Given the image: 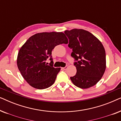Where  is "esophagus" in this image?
Returning <instances> with one entry per match:
<instances>
[{"instance_id": "esophagus-1", "label": "esophagus", "mask_w": 121, "mask_h": 121, "mask_svg": "<svg viewBox=\"0 0 121 121\" xmlns=\"http://www.w3.org/2000/svg\"><path fill=\"white\" fill-rule=\"evenodd\" d=\"M68 65H67V66H65V67H63V70H67V69L68 68Z\"/></svg>"}]
</instances>
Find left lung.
<instances>
[{
    "label": "left lung",
    "mask_w": 121,
    "mask_h": 121,
    "mask_svg": "<svg viewBox=\"0 0 121 121\" xmlns=\"http://www.w3.org/2000/svg\"><path fill=\"white\" fill-rule=\"evenodd\" d=\"M71 56L76 62L77 73L70 79L77 87L87 89L96 85L106 69V53L102 43L89 31L74 29L65 30Z\"/></svg>",
    "instance_id": "obj_1"
}]
</instances>
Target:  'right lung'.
<instances>
[{
	"mask_svg": "<svg viewBox=\"0 0 121 121\" xmlns=\"http://www.w3.org/2000/svg\"><path fill=\"white\" fill-rule=\"evenodd\" d=\"M68 43L63 32H42L26 41L18 53L17 65L25 80L37 89L50 87L55 82L60 68L53 67L52 51L56 46ZM50 58V63L45 62Z\"/></svg>",
	"mask_w": 121,
	"mask_h": 121,
	"instance_id": "1",
	"label": "right lung"
}]
</instances>
